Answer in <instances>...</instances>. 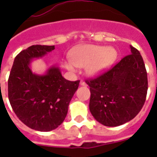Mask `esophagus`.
Segmentation results:
<instances>
[{
    "instance_id": "34e87169",
    "label": "esophagus",
    "mask_w": 157,
    "mask_h": 157,
    "mask_svg": "<svg viewBox=\"0 0 157 157\" xmlns=\"http://www.w3.org/2000/svg\"><path fill=\"white\" fill-rule=\"evenodd\" d=\"M80 85L83 86H86V83L83 81V80H81V81H80Z\"/></svg>"
}]
</instances>
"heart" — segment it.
Returning a JSON list of instances; mask_svg holds the SVG:
<instances>
[{"label": "heart", "instance_id": "b5f03b06", "mask_svg": "<svg viewBox=\"0 0 157 157\" xmlns=\"http://www.w3.org/2000/svg\"><path fill=\"white\" fill-rule=\"evenodd\" d=\"M117 58V52L112 47L85 45L78 47L71 53V60L64 63L66 68L75 71L77 67H85L89 75L101 74L114 63Z\"/></svg>", "mask_w": 157, "mask_h": 157}]
</instances>
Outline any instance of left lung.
Returning a JSON list of instances; mask_svg holds the SVG:
<instances>
[{
	"instance_id": "8db88e82",
	"label": "left lung",
	"mask_w": 157,
	"mask_h": 157,
	"mask_svg": "<svg viewBox=\"0 0 157 157\" xmlns=\"http://www.w3.org/2000/svg\"><path fill=\"white\" fill-rule=\"evenodd\" d=\"M131 54L113 67L86 81L90 86V111L97 121L117 127L133 120L142 109L148 78L142 56L130 45Z\"/></svg>"
}]
</instances>
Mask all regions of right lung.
I'll return each mask as SVG.
<instances>
[{"label": "right lung", "instance_id": "right-lung-1", "mask_svg": "<svg viewBox=\"0 0 157 157\" xmlns=\"http://www.w3.org/2000/svg\"><path fill=\"white\" fill-rule=\"evenodd\" d=\"M54 49L55 45H36L21 51L8 78V99L14 112L25 125L38 131H50L63 123L79 85V80L65 79L57 67H51L43 75L31 71L32 59Z\"/></svg>", "mask_w": 157, "mask_h": 157}]
</instances>
